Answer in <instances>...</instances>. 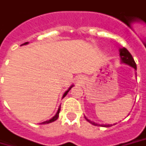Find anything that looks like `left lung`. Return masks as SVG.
Returning <instances> with one entry per match:
<instances>
[{
    "mask_svg": "<svg viewBox=\"0 0 146 146\" xmlns=\"http://www.w3.org/2000/svg\"><path fill=\"white\" fill-rule=\"evenodd\" d=\"M119 55H120V58H121V62L122 63H125V64L128 65V66H132L133 67L135 70H137V64H136V62H135V61H134V59L132 58V54L128 52V50L126 48H119ZM85 118V119L88 121V122H89L90 123H92L93 125H95V126H102V127H110L112 126V124H98V123H94V122H92V121H90L89 119H88L86 117H84ZM116 124V123H115ZM114 124V125H115Z\"/></svg>",
    "mask_w": 146,
    "mask_h": 146,
    "instance_id": "obj_1",
    "label": "left lung"
}]
</instances>
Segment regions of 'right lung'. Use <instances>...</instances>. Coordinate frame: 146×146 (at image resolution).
<instances>
[{"instance_id":"obj_1","label":"right lung","mask_w":146,"mask_h":146,"mask_svg":"<svg viewBox=\"0 0 146 146\" xmlns=\"http://www.w3.org/2000/svg\"><path fill=\"white\" fill-rule=\"evenodd\" d=\"M28 44V42H26V43H24V44H23L22 45H23V44ZM73 86H74V85H71V86H70V87L69 88H68V90L65 92V93H64V94H63V97H62V98H65V97L66 96V94L68 93V92H69V91H70V88L73 87ZM59 112H60V107H59V108H58V110L57 114L54 115V116H53L52 119H50L49 120L45 121V122H44V123H44V124H46V123H52V122H54V121H55V120H57V119H58V116H59Z\"/></svg>"}]
</instances>
